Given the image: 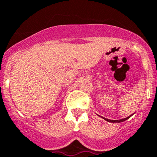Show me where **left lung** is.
<instances>
[{
  "mask_svg": "<svg viewBox=\"0 0 157 157\" xmlns=\"http://www.w3.org/2000/svg\"><path fill=\"white\" fill-rule=\"evenodd\" d=\"M132 115L128 116V117H127V118H123V119H118V120H111V119H108V118H104V119H105V121H107V122H109V123H122V122H124V121L127 120V119H128V118H129L130 117H132ZM101 118H102V117H101Z\"/></svg>",
  "mask_w": 157,
  "mask_h": 157,
  "instance_id": "1",
  "label": "left lung"
}]
</instances>
